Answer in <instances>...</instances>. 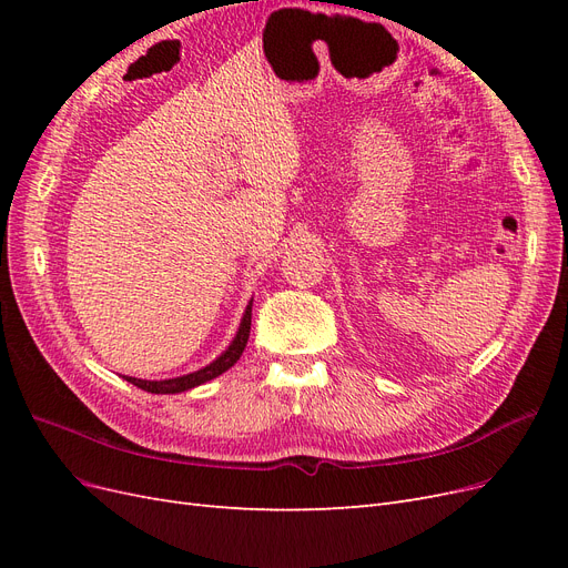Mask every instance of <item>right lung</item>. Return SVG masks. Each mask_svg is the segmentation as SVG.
<instances>
[{
	"mask_svg": "<svg viewBox=\"0 0 568 568\" xmlns=\"http://www.w3.org/2000/svg\"><path fill=\"white\" fill-rule=\"evenodd\" d=\"M251 305L253 301L248 303L246 313H244V320H242V326H239V332L232 341V346L222 353L215 363H211L209 367H203L199 372H192L186 376H178V379H165V382H144V379H134V376H125V379L130 384H134L136 388L142 390H149V393H182V390H189L194 386H201L205 382L215 379V376H220L222 372H227L239 357H242L246 343H248V334H251Z\"/></svg>",
	"mask_w": 568,
	"mask_h": 568,
	"instance_id": "add662e5",
	"label": "right lung"
}]
</instances>
